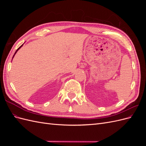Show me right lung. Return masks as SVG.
Segmentation results:
<instances>
[{
  "instance_id": "right-lung-1",
  "label": "right lung",
  "mask_w": 146,
  "mask_h": 146,
  "mask_svg": "<svg viewBox=\"0 0 146 146\" xmlns=\"http://www.w3.org/2000/svg\"><path fill=\"white\" fill-rule=\"evenodd\" d=\"M23 46V45H21V46H20V47H19V48H17V50H16V52H15V54H14V55H13V57H14V56H15V54H16V52H17V50H19V48H21V47H22V46Z\"/></svg>"
}]
</instances>
